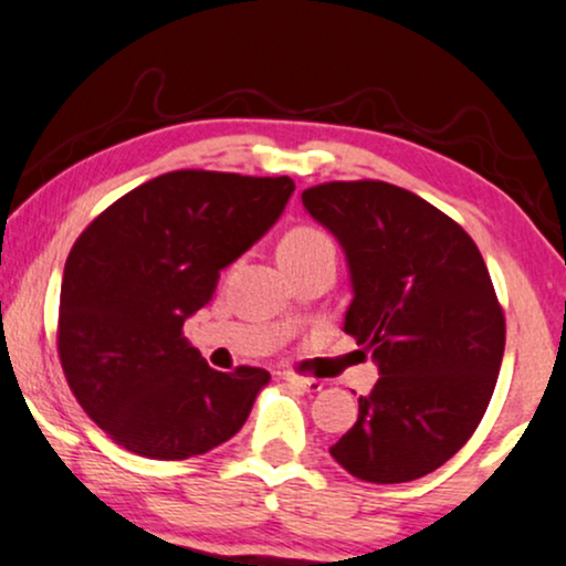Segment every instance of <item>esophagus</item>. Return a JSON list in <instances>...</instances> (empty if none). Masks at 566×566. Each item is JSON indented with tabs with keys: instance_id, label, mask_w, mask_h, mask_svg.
<instances>
[{
	"instance_id": "obj_1",
	"label": "esophagus",
	"mask_w": 566,
	"mask_h": 566,
	"mask_svg": "<svg viewBox=\"0 0 566 566\" xmlns=\"http://www.w3.org/2000/svg\"><path fill=\"white\" fill-rule=\"evenodd\" d=\"M284 381H287L292 389H297V391H307V395H311V391H321L324 389V384L321 381H316V378H303V376H284Z\"/></svg>"
}]
</instances>
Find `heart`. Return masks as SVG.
Instances as JSON below:
<instances>
[{"mask_svg":"<svg viewBox=\"0 0 566 566\" xmlns=\"http://www.w3.org/2000/svg\"><path fill=\"white\" fill-rule=\"evenodd\" d=\"M334 248L332 240L326 238L324 232L313 230V227H297L284 234V240L279 242V261H287V259H303V255L318 253V250Z\"/></svg>","mask_w":566,"mask_h":566,"instance_id":"heart-1","label":"heart"}]
</instances>
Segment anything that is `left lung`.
<instances>
[{
	"mask_svg": "<svg viewBox=\"0 0 566 566\" xmlns=\"http://www.w3.org/2000/svg\"><path fill=\"white\" fill-rule=\"evenodd\" d=\"M303 206L345 250V332L378 381L328 452L368 483H407L454 457L481 423L504 357V313L457 221L389 182H326Z\"/></svg>",
	"mask_w": 566,
	"mask_h": 566,
	"instance_id": "left-lung-1",
	"label": "left lung"
}]
</instances>
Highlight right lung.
<instances>
[{
  "label": "right lung",
  "instance_id": "right-lung-1",
  "mask_svg": "<svg viewBox=\"0 0 566 566\" xmlns=\"http://www.w3.org/2000/svg\"><path fill=\"white\" fill-rule=\"evenodd\" d=\"M292 192L290 177L169 171L112 203L70 250L60 360L83 410L127 452L188 460L248 420L271 376L213 370L182 326Z\"/></svg>",
  "mask_w": 566,
  "mask_h": 566
}]
</instances>
